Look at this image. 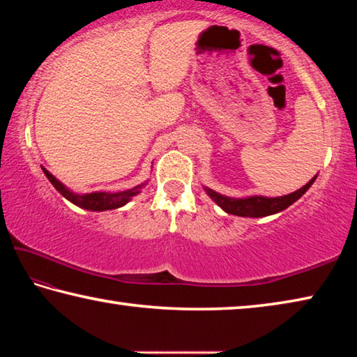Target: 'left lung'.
Wrapping results in <instances>:
<instances>
[{"label":"left lung","instance_id":"obj_1","mask_svg":"<svg viewBox=\"0 0 357 357\" xmlns=\"http://www.w3.org/2000/svg\"><path fill=\"white\" fill-rule=\"evenodd\" d=\"M315 179L317 176H313L309 183H307L304 187H301L299 190L288 193L285 197H277V198L249 197V198H238V200H234V198L219 195V193L211 189H206V192L209 193V197L213 198V200L228 214L241 215V217H264V215L280 213V211L287 209L289 204H293L296 200H299V198L309 190V187L315 183Z\"/></svg>","mask_w":357,"mask_h":357}]
</instances>
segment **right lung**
Segmentation results:
<instances>
[{
    "label": "right lung",
    "mask_w": 357,
    "mask_h": 357,
    "mask_svg": "<svg viewBox=\"0 0 357 357\" xmlns=\"http://www.w3.org/2000/svg\"><path fill=\"white\" fill-rule=\"evenodd\" d=\"M42 170H44L48 181H50L53 187H55V189L61 193L63 197H66L69 202L77 204V206L89 209V211H107V209L121 208L123 204H126L130 200V197L137 195L138 190L142 189V185H137V187H134V189L114 192V193L96 192V193H86V195H75V193H72L66 189V187L59 183V181L53 176L52 173H48L44 167H42Z\"/></svg>",
    "instance_id": "obj_1"
}]
</instances>
